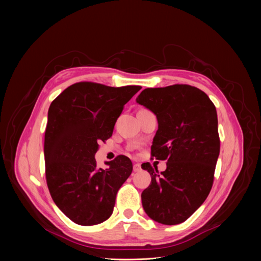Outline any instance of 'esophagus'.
<instances>
[{
    "instance_id": "esophagus-1",
    "label": "esophagus",
    "mask_w": 261,
    "mask_h": 261,
    "mask_svg": "<svg viewBox=\"0 0 261 261\" xmlns=\"http://www.w3.org/2000/svg\"><path fill=\"white\" fill-rule=\"evenodd\" d=\"M142 168H141V164L139 163H134L133 164V170L136 172V171H140Z\"/></svg>"
}]
</instances>
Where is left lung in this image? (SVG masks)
<instances>
[{
  "label": "left lung",
  "mask_w": 261,
  "mask_h": 261,
  "mask_svg": "<svg viewBox=\"0 0 261 261\" xmlns=\"http://www.w3.org/2000/svg\"><path fill=\"white\" fill-rule=\"evenodd\" d=\"M136 102L156 115L151 155L167 161L161 173L142 164L151 175L142 193L144 211L159 223L180 224L201 206L213 186L220 152L216 107L203 91L187 85L145 89Z\"/></svg>",
  "instance_id": "left-lung-1"
}]
</instances>
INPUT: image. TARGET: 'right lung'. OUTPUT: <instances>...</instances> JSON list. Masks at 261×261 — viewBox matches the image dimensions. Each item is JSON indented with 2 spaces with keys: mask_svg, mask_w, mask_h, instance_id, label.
Wrapping results in <instances>:
<instances>
[{
  "mask_svg": "<svg viewBox=\"0 0 261 261\" xmlns=\"http://www.w3.org/2000/svg\"><path fill=\"white\" fill-rule=\"evenodd\" d=\"M142 88L78 82L49 106L44 136L45 175L59 210L79 225H95L112 215L118 189L132 162L118 155L96 167L98 143L111 138L125 106Z\"/></svg>",
  "mask_w": 261,
  "mask_h": 261,
  "instance_id": "obj_1",
  "label": "right lung"
}]
</instances>
